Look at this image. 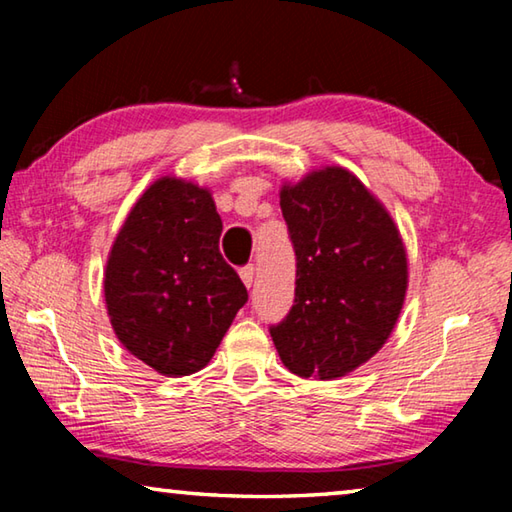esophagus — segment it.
Returning a JSON list of instances; mask_svg holds the SVG:
<instances>
[{"label": "esophagus", "mask_w": 512, "mask_h": 512, "mask_svg": "<svg viewBox=\"0 0 512 512\" xmlns=\"http://www.w3.org/2000/svg\"><path fill=\"white\" fill-rule=\"evenodd\" d=\"M239 275H241V280H244V284H246L248 289L253 287V280H255V266L253 264H248V266L241 268Z\"/></svg>", "instance_id": "1"}]
</instances>
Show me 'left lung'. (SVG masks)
<instances>
[{"mask_svg": "<svg viewBox=\"0 0 512 512\" xmlns=\"http://www.w3.org/2000/svg\"><path fill=\"white\" fill-rule=\"evenodd\" d=\"M280 207L296 253V298L268 332L293 375L341 377L379 352L400 316V232L361 180L341 167L284 187Z\"/></svg>", "mask_w": 512, "mask_h": 512, "instance_id": "8db88e82", "label": "left lung"}]
</instances>
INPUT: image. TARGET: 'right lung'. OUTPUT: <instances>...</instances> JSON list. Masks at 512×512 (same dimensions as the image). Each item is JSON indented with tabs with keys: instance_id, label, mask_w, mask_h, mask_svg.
I'll use <instances>...</instances> for the list:
<instances>
[{
	"instance_id": "add662e5",
	"label": "right lung",
	"mask_w": 512,
	"mask_h": 512,
	"mask_svg": "<svg viewBox=\"0 0 512 512\" xmlns=\"http://www.w3.org/2000/svg\"><path fill=\"white\" fill-rule=\"evenodd\" d=\"M221 230L207 189L162 178L135 203L110 250L103 289L112 329L160 375L205 368L248 302L219 250Z\"/></svg>"
}]
</instances>
